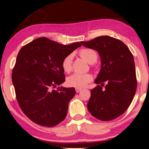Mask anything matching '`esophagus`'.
<instances>
[{
    "label": "esophagus",
    "mask_w": 149,
    "mask_h": 149,
    "mask_svg": "<svg viewBox=\"0 0 149 149\" xmlns=\"http://www.w3.org/2000/svg\"><path fill=\"white\" fill-rule=\"evenodd\" d=\"M75 91H76V93H79V92H81V88H77L76 89H75Z\"/></svg>",
    "instance_id": "obj_1"
}]
</instances>
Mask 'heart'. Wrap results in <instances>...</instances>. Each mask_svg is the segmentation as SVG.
<instances>
[{
	"label": "heart",
	"mask_w": 149,
	"mask_h": 149,
	"mask_svg": "<svg viewBox=\"0 0 149 149\" xmlns=\"http://www.w3.org/2000/svg\"><path fill=\"white\" fill-rule=\"evenodd\" d=\"M79 55L82 58H84L86 61L91 64L92 67L95 68L96 65H95V62L97 60L98 54L95 49L91 48L81 49L79 51ZM61 66L65 72H70L72 70V56L71 54L68 55L63 58L62 61ZM93 75L90 73H86V74L74 73L67 78L66 82H67L68 85L70 87L81 88L86 87L90 82L93 81Z\"/></svg>",
	"instance_id": "obj_1"
}]
</instances>
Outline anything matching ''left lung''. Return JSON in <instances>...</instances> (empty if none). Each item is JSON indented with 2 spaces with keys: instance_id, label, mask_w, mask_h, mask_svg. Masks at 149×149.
I'll use <instances>...</instances> for the list:
<instances>
[{
  "instance_id": "left-lung-1",
  "label": "left lung",
  "mask_w": 149,
  "mask_h": 149,
  "mask_svg": "<svg viewBox=\"0 0 149 149\" xmlns=\"http://www.w3.org/2000/svg\"><path fill=\"white\" fill-rule=\"evenodd\" d=\"M100 54L102 67L91 91L88 109L95 118L110 121L122 115L129 107L137 89L133 56L120 40L109 36H99L81 42ZM106 83L105 88L102 86Z\"/></svg>"
}]
</instances>
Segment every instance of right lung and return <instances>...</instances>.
Instances as JSON below:
<instances>
[{"label":"right lung","mask_w":149,"mask_h":149,"mask_svg":"<svg viewBox=\"0 0 149 149\" xmlns=\"http://www.w3.org/2000/svg\"><path fill=\"white\" fill-rule=\"evenodd\" d=\"M81 46L79 42L64 45L40 37L20 49L12 70V83L18 105L33 122L52 127L65 118L74 88H50L65 81L62 61Z\"/></svg>","instance_id":"add662e5"}]
</instances>
